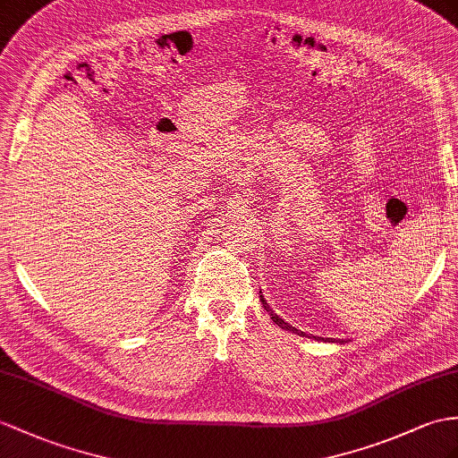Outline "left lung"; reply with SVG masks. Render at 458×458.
Returning <instances> with one entry per match:
<instances>
[{
    "instance_id": "left-lung-1",
    "label": "left lung",
    "mask_w": 458,
    "mask_h": 458,
    "mask_svg": "<svg viewBox=\"0 0 458 458\" xmlns=\"http://www.w3.org/2000/svg\"><path fill=\"white\" fill-rule=\"evenodd\" d=\"M262 293V292H260ZM260 301H262V307L267 310V315H270V318L276 322V325L277 327H280V328H284V330H289V332H297L299 334V336H307V334H303V332H301V330H297L295 327H292V325H287V322L284 320V318H280V317H277L276 313H274V310L270 309V305H267L266 303V299H264V295H260Z\"/></svg>"
}]
</instances>
